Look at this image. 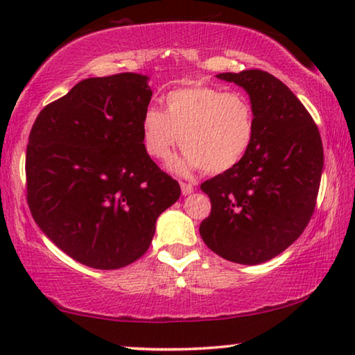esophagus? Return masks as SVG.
<instances>
[{
  "label": "esophagus",
  "mask_w": 355,
  "mask_h": 355,
  "mask_svg": "<svg viewBox=\"0 0 355 355\" xmlns=\"http://www.w3.org/2000/svg\"><path fill=\"white\" fill-rule=\"evenodd\" d=\"M181 192H182V196H189V193L193 192V186L187 182H181Z\"/></svg>",
  "instance_id": "1"
}]
</instances>
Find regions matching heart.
Here are the masks:
<instances>
[{
	"mask_svg": "<svg viewBox=\"0 0 355 355\" xmlns=\"http://www.w3.org/2000/svg\"><path fill=\"white\" fill-rule=\"evenodd\" d=\"M255 113L249 96L237 90L196 84L164 96V111L148 106L142 114V137L150 157L166 159L176 145L186 148L169 168L178 174L197 169L225 173L249 152Z\"/></svg>",
	"mask_w": 355,
	"mask_h": 355,
	"instance_id": "heart-1",
	"label": "heart"
}]
</instances>
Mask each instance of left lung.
Masks as SVG:
<instances>
[{
	"label": "left lung",
	"instance_id": "1",
	"mask_svg": "<svg viewBox=\"0 0 355 355\" xmlns=\"http://www.w3.org/2000/svg\"><path fill=\"white\" fill-rule=\"evenodd\" d=\"M216 77L247 92L255 135L234 168L200 186L211 202L200 236L223 259L259 265L288 249L309 225L323 171L322 139L305 106L270 72Z\"/></svg>",
	"mask_w": 355,
	"mask_h": 355
}]
</instances>
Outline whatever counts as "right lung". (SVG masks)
<instances>
[{"label":"right lung","instance_id":"obj_1","mask_svg":"<svg viewBox=\"0 0 355 355\" xmlns=\"http://www.w3.org/2000/svg\"><path fill=\"white\" fill-rule=\"evenodd\" d=\"M148 76L90 77L45 106L28 135L27 202L53 244L96 270L139 260L181 187L148 157Z\"/></svg>","mask_w":355,"mask_h":355}]
</instances>
